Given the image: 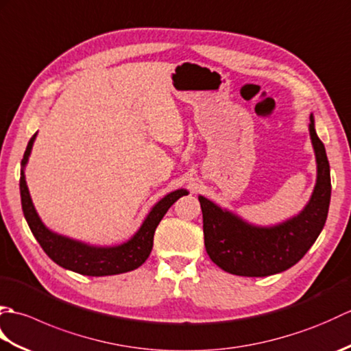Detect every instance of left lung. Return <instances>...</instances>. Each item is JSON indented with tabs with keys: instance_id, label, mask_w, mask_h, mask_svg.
Wrapping results in <instances>:
<instances>
[{
	"instance_id": "8db88e82",
	"label": "left lung",
	"mask_w": 351,
	"mask_h": 351,
	"mask_svg": "<svg viewBox=\"0 0 351 351\" xmlns=\"http://www.w3.org/2000/svg\"><path fill=\"white\" fill-rule=\"evenodd\" d=\"M309 134L317 158V184L308 205L295 217L276 226H253L199 196L206 253L221 270L247 278L285 271L315 243L329 213L332 185L329 160L315 132L314 116H311Z\"/></svg>"
}]
</instances>
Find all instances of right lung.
Returning <instances> with one entry per match:
<instances>
[{"mask_svg": "<svg viewBox=\"0 0 351 351\" xmlns=\"http://www.w3.org/2000/svg\"><path fill=\"white\" fill-rule=\"evenodd\" d=\"M36 134L29 138L24 158H22V170H21V204L22 211H24L25 220L34 238L39 241L43 252L54 261L56 264L84 276H110V274H121L131 270H136L145 263L147 256L151 255L154 245V234L158 223L167 213L169 208L173 205L181 196L187 195L185 190H176L164 196L158 204H156L151 213L147 214L143 225L136 232L131 240L114 247H96V245H88L81 241L71 240L68 237L58 235L52 232L43 225L42 220L37 215L34 205L29 197V191L25 182L24 167L28 161V156L32 154V147L34 143Z\"/></svg>", "mask_w": 351, "mask_h": 351, "instance_id": "add662e5", "label": "right lung"}]
</instances>
